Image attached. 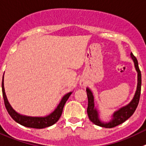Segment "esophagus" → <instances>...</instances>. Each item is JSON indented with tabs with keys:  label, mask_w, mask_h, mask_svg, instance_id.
Here are the masks:
<instances>
[{
	"label": "esophagus",
	"mask_w": 146,
	"mask_h": 146,
	"mask_svg": "<svg viewBox=\"0 0 146 146\" xmlns=\"http://www.w3.org/2000/svg\"><path fill=\"white\" fill-rule=\"evenodd\" d=\"M79 84H80V86L82 87H84V86H85V84H86V83H85V82H84V81H83V80H81L80 82H79Z\"/></svg>",
	"instance_id": "esophagus-1"
}]
</instances>
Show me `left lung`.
<instances>
[{
    "mask_svg": "<svg viewBox=\"0 0 146 146\" xmlns=\"http://www.w3.org/2000/svg\"><path fill=\"white\" fill-rule=\"evenodd\" d=\"M130 55L134 62V68L137 73V86L136 92H135V94H134L132 100L130 101V103L120 108L117 111H115L113 115H111V119L109 122H103L102 120H101L99 117V112L98 111L97 108L95 106L94 96L92 95V91L88 87H87L86 89L87 98H88L87 115H88L89 119L90 120V121H92L93 123L97 126L104 128H113L115 126H118L131 117L137 107L139 101H140V91H141V73H140V68L138 66V62L137 58L133 55L132 53H131Z\"/></svg>",
    "mask_w": 146,
    "mask_h": 146,
    "instance_id": "1",
    "label": "left lung"
}]
</instances>
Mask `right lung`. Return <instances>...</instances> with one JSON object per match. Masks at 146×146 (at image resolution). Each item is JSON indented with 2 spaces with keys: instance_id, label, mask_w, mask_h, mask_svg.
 <instances>
[{
  "instance_id": "right-lung-1",
  "label": "right lung",
  "mask_w": 146,
  "mask_h": 146,
  "mask_svg": "<svg viewBox=\"0 0 146 146\" xmlns=\"http://www.w3.org/2000/svg\"><path fill=\"white\" fill-rule=\"evenodd\" d=\"M2 92H3V100H4L5 106H6L7 111L9 112L10 116L12 117V119L15 120L17 123H20V125H22V126L29 128H34V129H43V128L48 127V126H52V125H54V123L57 122L59 117L62 115V113L63 108H64L66 101H68V99L69 98L70 95L72 94V92H70L64 95L59 104H58L57 107L50 115L45 116V117H31V116L20 115V113L15 111L12 108V106L10 105L9 102L7 99V97L6 96V92H5L3 76V79H2Z\"/></svg>"
}]
</instances>
